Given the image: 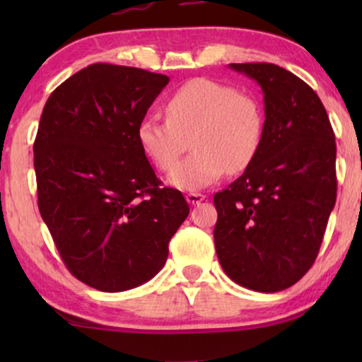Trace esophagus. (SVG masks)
Instances as JSON below:
<instances>
[{"label": "esophagus", "mask_w": 362, "mask_h": 362, "mask_svg": "<svg viewBox=\"0 0 362 362\" xmlns=\"http://www.w3.org/2000/svg\"><path fill=\"white\" fill-rule=\"evenodd\" d=\"M204 199H206V194H201V192H189V194H186V201L192 206L199 204V202H202Z\"/></svg>", "instance_id": "1"}]
</instances>
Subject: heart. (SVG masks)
Instances as JSON below:
<instances>
[{"instance_id":"1","label":"heart","mask_w":362,"mask_h":362,"mask_svg":"<svg viewBox=\"0 0 362 362\" xmlns=\"http://www.w3.org/2000/svg\"><path fill=\"white\" fill-rule=\"evenodd\" d=\"M166 120L146 117L136 140L158 170L170 171L192 138L194 153L175 167L170 185L197 191L226 171L240 173L254 161L264 138V110L247 93L209 78H192L168 98Z\"/></svg>"}]
</instances>
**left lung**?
<instances>
[{
	"mask_svg": "<svg viewBox=\"0 0 362 362\" xmlns=\"http://www.w3.org/2000/svg\"><path fill=\"white\" fill-rule=\"evenodd\" d=\"M264 92V138L244 175L216 192L214 244L235 284L275 293L318 255L336 202V143L308 83L275 64H229Z\"/></svg>",
	"mask_w": 362,
	"mask_h": 362,
	"instance_id": "obj_1",
	"label": "left lung"
}]
</instances>
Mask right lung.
Here are the masks:
<instances>
[{"label": "right lung", "instance_id": "add662e5", "mask_svg": "<svg viewBox=\"0 0 362 362\" xmlns=\"http://www.w3.org/2000/svg\"><path fill=\"white\" fill-rule=\"evenodd\" d=\"M170 77L92 64L44 105L34 141L37 204L64 264L100 291L151 280L189 214L182 194L161 187L136 128Z\"/></svg>", "mask_w": 362, "mask_h": 362}]
</instances>
